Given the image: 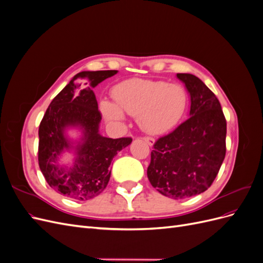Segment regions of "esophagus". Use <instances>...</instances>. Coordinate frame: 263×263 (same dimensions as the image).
<instances>
[{"label": "esophagus", "mask_w": 263, "mask_h": 263, "mask_svg": "<svg viewBox=\"0 0 263 263\" xmlns=\"http://www.w3.org/2000/svg\"><path fill=\"white\" fill-rule=\"evenodd\" d=\"M142 139H144L149 146H154V144H155V139L151 138V137H144Z\"/></svg>", "instance_id": "34e87169"}]
</instances>
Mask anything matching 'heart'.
Wrapping results in <instances>:
<instances>
[{
	"instance_id": "obj_1",
	"label": "heart",
	"mask_w": 263,
	"mask_h": 263,
	"mask_svg": "<svg viewBox=\"0 0 263 263\" xmlns=\"http://www.w3.org/2000/svg\"><path fill=\"white\" fill-rule=\"evenodd\" d=\"M114 103L103 100L100 107L110 122H121L124 114L137 117L140 128L151 135L168 132L184 115L189 95L184 86L147 79H129L112 90Z\"/></svg>"
}]
</instances>
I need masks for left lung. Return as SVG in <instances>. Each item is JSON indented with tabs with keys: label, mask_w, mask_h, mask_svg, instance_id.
<instances>
[{
	"label": "left lung",
	"mask_w": 263,
	"mask_h": 263,
	"mask_svg": "<svg viewBox=\"0 0 263 263\" xmlns=\"http://www.w3.org/2000/svg\"><path fill=\"white\" fill-rule=\"evenodd\" d=\"M190 94V117L159 138L147 176L159 193L174 200L205 192L226 154V119L218 99L202 80L178 73Z\"/></svg>",
	"instance_id": "8db88e82"
}]
</instances>
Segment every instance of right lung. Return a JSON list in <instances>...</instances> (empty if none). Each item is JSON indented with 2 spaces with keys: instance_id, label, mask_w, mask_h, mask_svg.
I'll list each match as a JSON object with an SVG mask.
<instances>
[{
  "instance_id": "add662e5",
  "label": "right lung",
  "mask_w": 263,
  "mask_h": 263,
  "mask_svg": "<svg viewBox=\"0 0 263 263\" xmlns=\"http://www.w3.org/2000/svg\"><path fill=\"white\" fill-rule=\"evenodd\" d=\"M117 70L82 71L59 92L39 125L38 163L51 189L67 197L86 201L100 195L110 178V163L132 138H107L100 134L101 113L93 89ZM77 129V140L67 136ZM63 152H72L71 166L61 165Z\"/></svg>"
}]
</instances>
